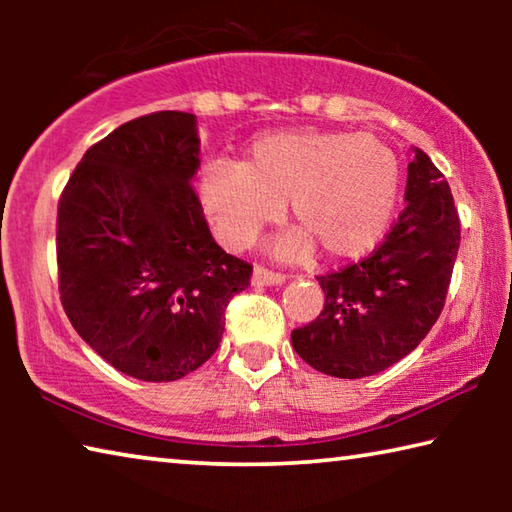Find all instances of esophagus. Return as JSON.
I'll return each mask as SVG.
<instances>
[{"instance_id": "1", "label": "esophagus", "mask_w": 512, "mask_h": 512, "mask_svg": "<svg viewBox=\"0 0 512 512\" xmlns=\"http://www.w3.org/2000/svg\"><path fill=\"white\" fill-rule=\"evenodd\" d=\"M287 277L282 273H275V271H268L264 266H255L253 271V284L255 287H277V284H282Z\"/></svg>"}]
</instances>
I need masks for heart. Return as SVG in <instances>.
<instances>
[{"instance_id": "obj_1", "label": "heart", "mask_w": 512, "mask_h": 512, "mask_svg": "<svg viewBox=\"0 0 512 512\" xmlns=\"http://www.w3.org/2000/svg\"><path fill=\"white\" fill-rule=\"evenodd\" d=\"M400 167L372 135L280 131L250 144L241 164L205 167L198 196L225 248L253 244L287 203L298 225L277 253L305 257L314 246L332 259H350L379 244L393 219Z\"/></svg>"}]
</instances>
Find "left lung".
<instances>
[{"mask_svg":"<svg viewBox=\"0 0 512 512\" xmlns=\"http://www.w3.org/2000/svg\"><path fill=\"white\" fill-rule=\"evenodd\" d=\"M406 207L372 253L318 275L325 307L291 332L302 361L325 375L361 379L418 348L445 307L461 246V221L443 173L413 149Z\"/></svg>","mask_w":512,"mask_h":512,"instance_id":"8db88e82","label":"left lung"}]
</instances>
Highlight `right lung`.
Instances as JSON below:
<instances>
[{"mask_svg": "<svg viewBox=\"0 0 512 512\" xmlns=\"http://www.w3.org/2000/svg\"><path fill=\"white\" fill-rule=\"evenodd\" d=\"M196 117L162 110L90 146L60 194V302L112 368L176 381L219 348L253 266L216 244L192 187Z\"/></svg>", "mask_w": 512, "mask_h": 512, "instance_id": "1", "label": "right lung"}]
</instances>
